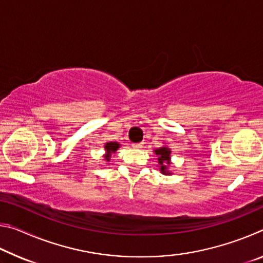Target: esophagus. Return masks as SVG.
I'll list each match as a JSON object with an SVG mask.
<instances>
[{"label":"esophagus","instance_id":"esophagus-1","mask_svg":"<svg viewBox=\"0 0 263 263\" xmlns=\"http://www.w3.org/2000/svg\"><path fill=\"white\" fill-rule=\"evenodd\" d=\"M132 147L133 148H141L142 147V142H133Z\"/></svg>","mask_w":263,"mask_h":263}]
</instances>
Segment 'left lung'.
Wrapping results in <instances>:
<instances>
[{"mask_svg":"<svg viewBox=\"0 0 263 263\" xmlns=\"http://www.w3.org/2000/svg\"><path fill=\"white\" fill-rule=\"evenodd\" d=\"M155 154L158 155V161L160 163V171L162 172V174H169L168 172H166V163L169 164V155H171V149L167 148V147H161L159 149H155Z\"/></svg>","mask_w":263,"mask_h":263,"instance_id":"1","label":"left lung"}]
</instances>
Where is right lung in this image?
I'll return each instance as SVG.
<instances>
[{
	"label": "right lung",
	"instance_id": "1",
	"mask_svg": "<svg viewBox=\"0 0 263 263\" xmlns=\"http://www.w3.org/2000/svg\"><path fill=\"white\" fill-rule=\"evenodd\" d=\"M119 147V144L117 142H106L105 144V151H106V161H109L110 160V154L111 153H115L117 148Z\"/></svg>",
	"mask_w": 263,
	"mask_h": 263
}]
</instances>
